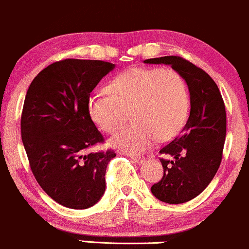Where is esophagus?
<instances>
[{
  "label": "esophagus",
  "mask_w": 249,
  "mask_h": 249,
  "mask_svg": "<svg viewBox=\"0 0 249 249\" xmlns=\"http://www.w3.org/2000/svg\"><path fill=\"white\" fill-rule=\"evenodd\" d=\"M130 159L135 162V163H142L144 159L142 156H136V155H130Z\"/></svg>",
  "instance_id": "1"
}]
</instances>
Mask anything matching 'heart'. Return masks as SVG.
Here are the masks:
<instances>
[{
	"label": "heart",
	"instance_id": "obj_1",
	"mask_svg": "<svg viewBox=\"0 0 249 249\" xmlns=\"http://www.w3.org/2000/svg\"><path fill=\"white\" fill-rule=\"evenodd\" d=\"M107 93L89 97V114L102 130L114 133L132 113L134 124L109 141L130 154L149 149L156 138H174L185 125L191 107L185 79L170 68H130L108 83Z\"/></svg>",
	"mask_w": 249,
	"mask_h": 249
}]
</instances>
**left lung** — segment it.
I'll list each match as a JSON object with an SVG mask.
<instances>
[{
	"label": "left lung",
	"mask_w": 249,
	"mask_h": 249,
	"mask_svg": "<svg viewBox=\"0 0 249 249\" xmlns=\"http://www.w3.org/2000/svg\"><path fill=\"white\" fill-rule=\"evenodd\" d=\"M144 63L169 64L182 75L189 89L191 113L180 135L162 147L163 177L152 186L162 202L178 205L196 197L216 174L226 140V108L214 80L205 71L180 56L148 58Z\"/></svg>",
	"instance_id": "8db88e82"
}]
</instances>
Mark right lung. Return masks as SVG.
<instances>
[{
    "mask_svg": "<svg viewBox=\"0 0 249 249\" xmlns=\"http://www.w3.org/2000/svg\"><path fill=\"white\" fill-rule=\"evenodd\" d=\"M114 64L66 58L41 71L28 88L21 135L30 169L47 194L71 209L102 197L106 169L114 150L86 154L105 141L88 110L93 89Z\"/></svg>",
    "mask_w": 249,
    "mask_h": 249,
    "instance_id": "1",
    "label": "right lung"
}]
</instances>
